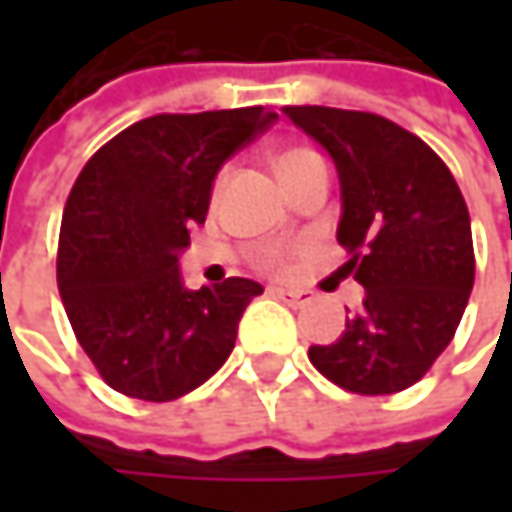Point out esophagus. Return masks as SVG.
<instances>
[{
  "mask_svg": "<svg viewBox=\"0 0 512 512\" xmlns=\"http://www.w3.org/2000/svg\"><path fill=\"white\" fill-rule=\"evenodd\" d=\"M269 293H272L275 299H281V302H290V305H299V302H308V299H311L305 290H296V287H272Z\"/></svg>",
  "mask_w": 512,
  "mask_h": 512,
  "instance_id": "1",
  "label": "esophagus"
}]
</instances>
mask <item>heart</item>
I'll use <instances>...</instances> for the list:
<instances>
[{
	"mask_svg": "<svg viewBox=\"0 0 512 512\" xmlns=\"http://www.w3.org/2000/svg\"><path fill=\"white\" fill-rule=\"evenodd\" d=\"M323 162V156L317 154L314 148H308V145H281L278 151H275V168H278V174H281V180L290 186L299 174H305L311 165H320ZM222 180H225V174H219V180H216V189L222 186ZM257 263L263 266V269H281L284 263H287V255L281 252V249H263L260 257H257Z\"/></svg>",
	"mask_w": 512,
	"mask_h": 512,
	"instance_id": "obj_1",
	"label": "heart"
}]
</instances>
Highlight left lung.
I'll return each mask as SVG.
<instances>
[{"label":"left lung","mask_w":512,"mask_h":512,"mask_svg":"<svg viewBox=\"0 0 512 512\" xmlns=\"http://www.w3.org/2000/svg\"><path fill=\"white\" fill-rule=\"evenodd\" d=\"M284 115L338 165L344 263L364 305L311 364L344 391L376 397L415 385L454 341L474 284L471 219L451 168L400 124L353 109Z\"/></svg>","instance_id":"8db88e82"}]
</instances>
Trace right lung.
I'll return each instance as SVG.
<instances>
[{
    "instance_id": "obj_1",
    "label": "right lung",
    "mask_w": 512,
    "mask_h": 512,
    "mask_svg": "<svg viewBox=\"0 0 512 512\" xmlns=\"http://www.w3.org/2000/svg\"><path fill=\"white\" fill-rule=\"evenodd\" d=\"M278 121L263 106L154 115L79 171L61 216L58 293L103 382L168 403L207 382L234 350L252 278L186 290L177 255L207 219L216 171Z\"/></svg>"
}]
</instances>
